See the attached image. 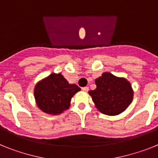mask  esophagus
Instances as JSON below:
<instances>
[{"label":"esophagus","instance_id":"34e87169","mask_svg":"<svg viewBox=\"0 0 158 158\" xmlns=\"http://www.w3.org/2000/svg\"><path fill=\"white\" fill-rule=\"evenodd\" d=\"M82 90H83L84 92H88L89 90V87H83L82 88Z\"/></svg>","mask_w":158,"mask_h":158}]
</instances>
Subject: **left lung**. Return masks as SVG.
<instances>
[{"label":"left lung","instance_id":"1","mask_svg":"<svg viewBox=\"0 0 158 158\" xmlns=\"http://www.w3.org/2000/svg\"><path fill=\"white\" fill-rule=\"evenodd\" d=\"M96 89L89 92L93 103L104 115H116L128 107L133 100L134 91L131 83L124 77L111 73H104L96 79Z\"/></svg>","mask_w":158,"mask_h":158}]
</instances>
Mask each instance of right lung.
Returning a JSON list of instances; mask_svg holds the SVG:
<instances>
[{
  "mask_svg": "<svg viewBox=\"0 0 158 158\" xmlns=\"http://www.w3.org/2000/svg\"><path fill=\"white\" fill-rule=\"evenodd\" d=\"M81 89L69 84L62 73H51L36 84L34 96L38 107L49 115H59L70 106L71 98Z\"/></svg>",
  "mask_w": 158,
  "mask_h": 158,
  "instance_id": "add662e5",
  "label": "right lung"
}]
</instances>
